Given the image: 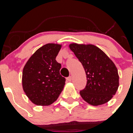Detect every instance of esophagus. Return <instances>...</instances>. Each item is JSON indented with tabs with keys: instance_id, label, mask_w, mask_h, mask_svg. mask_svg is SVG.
Wrapping results in <instances>:
<instances>
[{
	"instance_id": "obj_1",
	"label": "esophagus",
	"mask_w": 133,
	"mask_h": 133,
	"mask_svg": "<svg viewBox=\"0 0 133 133\" xmlns=\"http://www.w3.org/2000/svg\"><path fill=\"white\" fill-rule=\"evenodd\" d=\"M72 77H71V76H70V77H69L68 78H66V80H67L68 81H69V82H70V81H72Z\"/></svg>"
}]
</instances>
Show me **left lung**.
Segmentation results:
<instances>
[{
	"label": "left lung",
	"instance_id": "8db88e82",
	"mask_svg": "<svg viewBox=\"0 0 133 133\" xmlns=\"http://www.w3.org/2000/svg\"><path fill=\"white\" fill-rule=\"evenodd\" d=\"M70 50L83 64L87 76V84L80 91L89 104L98 106L107 103L118 87V70L114 63L99 48L92 44L69 45Z\"/></svg>",
	"mask_w": 133,
	"mask_h": 133
}]
</instances>
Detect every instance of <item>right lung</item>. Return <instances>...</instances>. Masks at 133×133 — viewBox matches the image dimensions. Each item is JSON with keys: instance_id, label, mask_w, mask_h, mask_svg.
Here are the masks:
<instances>
[{"instance_id": "add662e5", "label": "right lung", "mask_w": 133, "mask_h": 133, "mask_svg": "<svg viewBox=\"0 0 133 133\" xmlns=\"http://www.w3.org/2000/svg\"><path fill=\"white\" fill-rule=\"evenodd\" d=\"M61 45L49 43L32 55L23 69V88L32 103L48 106L56 101L65 84L56 57Z\"/></svg>"}]
</instances>
